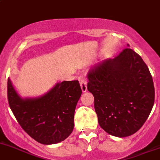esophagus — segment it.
Wrapping results in <instances>:
<instances>
[{
	"instance_id": "obj_1",
	"label": "esophagus",
	"mask_w": 160,
	"mask_h": 160,
	"mask_svg": "<svg viewBox=\"0 0 160 160\" xmlns=\"http://www.w3.org/2000/svg\"><path fill=\"white\" fill-rule=\"evenodd\" d=\"M80 85L82 88V92H85L87 91V81L85 78H80Z\"/></svg>"
}]
</instances>
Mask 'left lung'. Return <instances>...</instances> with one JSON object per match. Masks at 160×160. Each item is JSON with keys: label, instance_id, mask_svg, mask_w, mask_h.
Segmentation results:
<instances>
[{"label": "left lung", "instance_id": "obj_1", "mask_svg": "<svg viewBox=\"0 0 160 160\" xmlns=\"http://www.w3.org/2000/svg\"><path fill=\"white\" fill-rule=\"evenodd\" d=\"M129 47V44H127ZM98 124L112 136L126 137L144 124L155 100L152 75L136 52L125 48L115 58L95 65L88 73Z\"/></svg>", "mask_w": 160, "mask_h": 160}]
</instances>
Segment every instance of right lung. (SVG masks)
<instances>
[{"instance_id": "1", "label": "right lung", "mask_w": 160, "mask_h": 160, "mask_svg": "<svg viewBox=\"0 0 160 160\" xmlns=\"http://www.w3.org/2000/svg\"><path fill=\"white\" fill-rule=\"evenodd\" d=\"M82 89L78 80L57 83L44 95L23 98L8 79L10 108L22 129L44 145L65 140L74 129V116Z\"/></svg>"}]
</instances>
